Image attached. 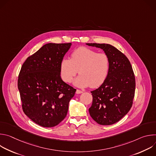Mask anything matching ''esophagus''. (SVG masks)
<instances>
[{
    "instance_id": "obj_1",
    "label": "esophagus",
    "mask_w": 156,
    "mask_h": 156,
    "mask_svg": "<svg viewBox=\"0 0 156 156\" xmlns=\"http://www.w3.org/2000/svg\"><path fill=\"white\" fill-rule=\"evenodd\" d=\"M76 93L78 94H81V93H83V91H81V90H76Z\"/></svg>"
}]
</instances>
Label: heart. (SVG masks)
<instances>
[{"instance_id": "obj_1", "label": "heart", "mask_w": 156, "mask_h": 156, "mask_svg": "<svg viewBox=\"0 0 156 156\" xmlns=\"http://www.w3.org/2000/svg\"><path fill=\"white\" fill-rule=\"evenodd\" d=\"M109 69V60L105 53L81 47L71 55L70 59L64 58L60 63V74L63 80L70 82L78 73L80 74L73 84L78 87L91 86L96 87L103 83Z\"/></svg>"}]
</instances>
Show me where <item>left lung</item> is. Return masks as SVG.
Masks as SVG:
<instances>
[{
    "label": "left lung",
    "instance_id": "1",
    "mask_svg": "<svg viewBox=\"0 0 156 156\" xmlns=\"http://www.w3.org/2000/svg\"><path fill=\"white\" fill-rule=\"evenodd\" d=\"M86 44L102 49L109 60L105 80L99 87L91 92L93 103L89 112L99 125H112L127 114L132 106L135 91V75L128 58L113 46Z\"/></svg>",
    "mask_w": 156,
    "mask_h": 156
}]
</instances>
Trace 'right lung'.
<instances>
[{
	"label": "right lung",
	"mask_w": 156,
	"mask_h": 156,
	"mask_svg": "<svg viewBox=\"0 0 156 156\" xmlns=\"http://www.w3.org/2000/svg\"><path fill=\"white\" fill-rule=\"evenodd\" d=\"M72 43H48L21 66L18 88L24 113L43 127H53L66 116L76 90L60 76V63Z\"/></svg>",
	"instance_id": "1"
}]
</instances>
